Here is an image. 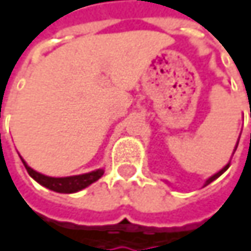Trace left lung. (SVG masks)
I'll list each match as a JSON object with an SVG mask.
<instances>
[{"instance_id":"obj_1","label":"left lung","mask_w":251,"mask_h":251,"mask_svg":"<svg viewBox=\"0 0 251 251\" xmlns=\"http://www.w3.org/2000/svg\"><path fill=\"white\" fill-rule=\"evenodd\" d=\"M237 145H238V142H237ZM235 150H237V147H235ZM235 150H234V151H235ZM228 167H229V163L226 164V167H224V169H221V170H220L218 173H215V175H214V176H211V177H209V178H208V180L205 181V186H208V184H209V183H212V181H214L215 178H218L220 176H221V175H223V173H224V172H226V169H228Z\"/></svg>"}]
</instances>
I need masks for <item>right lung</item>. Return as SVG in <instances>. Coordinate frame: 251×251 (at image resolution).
<instances>
[{
	"label": "right lung",
	"instance_id": "1",
	"mask_svg": "<svg viewBox=\"0 0 251 251\" xmlns=\"http://www.w3.org/2000/svg\"><path fill=\"white\" fill-rule=\"evenodd\" d=\"M22 161H23L25 170L30 175V177H33L39 184H42V186L53 190V192H58V193H75L78 190H82L87 186H90L91 183L97 181L104 173L103 169H99L96 172H90V173L78 176H70V177H49V176L37 173L31 167H28L23 158H22Z\"/></svg>",
	"mask_w": 251,
	"mask_h": 251
}]
</instances>
